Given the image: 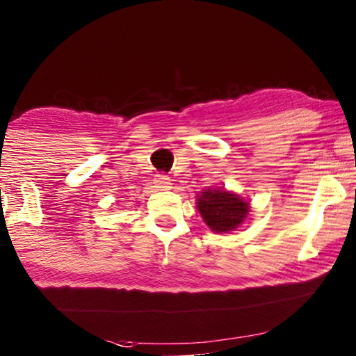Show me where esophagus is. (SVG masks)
<instances>
[{
    "label": "esophagus",
    "mask_w": 356,
    "mask_h": 356,
    "mask_svg": "<svg viewBox=\"0 0 356 356\" xmlns=\"http://www.w3.org/2000/svg\"><path fill=\"white\" fill-rule=\"evenodd\" d=\"M154 185H156V188L159 190H166L169 188V185H171V179H169L166 174H158V176L154 177Z\"/></svg>",
    "instance_id": "obj_1"
}]
</instances>
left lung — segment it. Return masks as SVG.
I'll list each match as a JSON object with an SVG mask.
<instances>
[{"label": "left lung", "mask_w": 356, "mask_h": 356, "mask_svg": "<svg viewBox=\"0 0 356 356\" xmlns=\"http://www.w3.org/2000/svg\"><path fill=\"white\" fill-rule=\"evenodd\" d=\"M248 203L226 190H207L198 198V211L214 232L238 227L248 214Z\"/></svg>", "instance_id": "left-lung-1"}]
</instances>
